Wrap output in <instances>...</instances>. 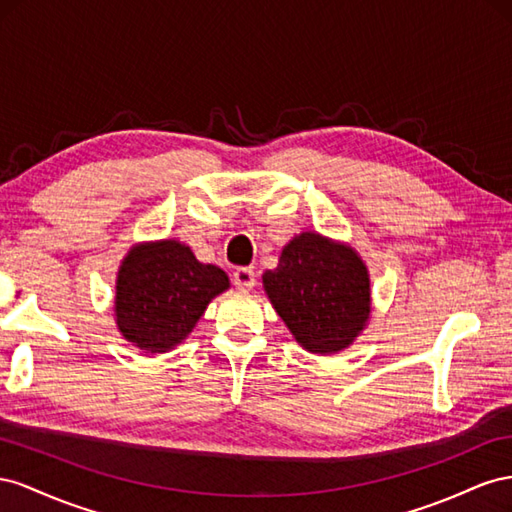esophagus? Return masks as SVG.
Here are the masks:
<instances>
[{
    "label": "esophagus",
    "instance_id": "esophagus-1",
    "mask_svg": "<svg viewBox=\"0 0 512 512\" xmlns=\"http://www.w3.org/2000/svg\"><path fill=\"white\" fill-rule=\"evenodd\" d=\"M233 285L238 289H253L255 287V270L253 268H238L233 272Z\"/></svg>",
    "mask_w": 512,
    "mask_h": 512
}]
</instances>
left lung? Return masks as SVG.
Listing matches in <instances>:
<instances>
[{
	"label": "left lung",
	"instance_id": "obj_1",
	"mask_svg": "<svg viewBox=\"0 0 512 512\" xmlns=\"http://www.w3.org/2000/svg\"><path fill=\"white\" fill-rule=\"evenodd\" d=\"M266 294L294 334L313 354H334L352 343L371 313L369 274L349 246L317 233H300L264 274Z\"/></svg>",
	"mask_w": 512,
	"mask_h": 512
}]
</instances>
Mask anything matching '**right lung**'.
Wrapping results in <instances>:
<instances>
[{"label": "right lung", "mask_w": 512, "mask_h": 512, "mask_svg": "<svg viewBox=\"0 0 512 512\" xmlns=\"http://www.w3.org/2000/svg\"><path fill=\"white\" fill-rule=\"evenodd\" d=\"M227 274L201 264L188 246L163 240L128 253L118 274L115 317L124 339L148 352H165L195 328Z\"/></svg>", "instance_id": "add662e5"}]
</instances>
